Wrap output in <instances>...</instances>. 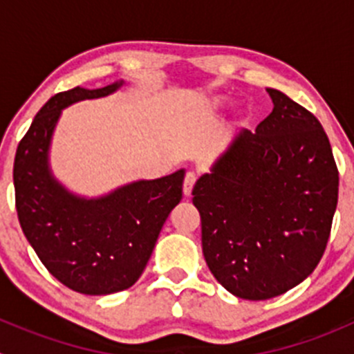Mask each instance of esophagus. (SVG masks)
Segmentation results:
<instances>
[{"mask_svg":"<svg viewBox=\"0 0 354 354\" xmlns=\"http://www.w3.org/2000/svg\"><path fill=\"white\" fill-rule=\"evenodd\" d=\"M195 181H197V176H195V173H187V176H185V183H183V194L187 195V197H190V195H192V190H194Z\"/></svg>","mask_w":354,"mask_h":354,"instance_id":"esophagus-1","label":"esophagus"}]
</instances>
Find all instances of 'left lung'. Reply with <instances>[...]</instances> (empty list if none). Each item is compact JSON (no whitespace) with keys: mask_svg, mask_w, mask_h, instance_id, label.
Returning a JSON list of instances; mask_svg holds the SVG:
<instances>
[{"mask_svg":"<svg viewBox=\"0 0 354 354\" xmlns=\"http://www.w3.org/2000/svg\"><path fill=\"white\" fill-rule=\"evenodd\" d=\"M255 133L241 130L195 183L202 250L234 296L269 299L298 286L326 252L339 173L320 121L276 88Z\"/></svg>","mask_w":354,"mask_h":354,"instance_id":"1","label":"left lung"}]
</instances>
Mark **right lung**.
Listing matches in <instances>:
<instances>
[{"instance_id": "obj_1", "label": "right lung", "mask_w": 354, "mask_h": 354, "mask_svg": "<svg viewBox=\"0 0 354 354\" xmlns=\"http://www.w3.org/2000/svg\"><path fill=\"white\" fill-rule=\"evenodd\" d=\"M123 85L75 87L49 99L20 140L13 164L20 226L46 269L82 295H111L133 286L157 236L183 197L185 169L140 180L104 197L68 192L49 169V147L62 111L85 99L106 97Z\"/></svg>"}]
</instances>
